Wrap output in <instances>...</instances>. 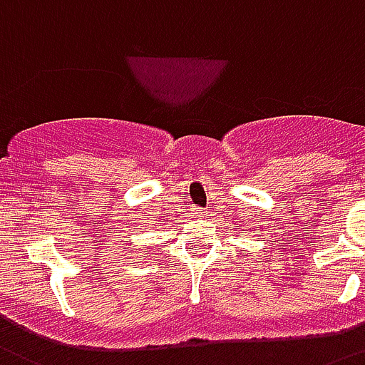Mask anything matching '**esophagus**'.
<instances>
[{"label": "esophagus", "instance_id": "esophagus-1", "mask_svg": "<svg viewBox=\"0 0 365 365\" xmlns=\"http://www.w3.org/2000/svg\"><path fill=\"white\" fill-rule=\"evenodd\" d=\"M192 213H195V215H198V217L206 215V211L200 210V207H192Z\"/></svg>", "mask_w": 365, "mask_h": 365}]
</instances>
